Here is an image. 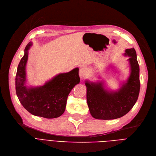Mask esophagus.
<instances>
[{
  "instance_id": "esophagus-1",
  "label": "esophagus",
  "mask_w": 156,
  "mask_h": 156,
  "mask_svg": "<svg viewBox=\"0 0 156 156\" xmlns=\"http://www.w3.org/2000/svg\"><path fill=\"white\" fill-rule=\"evenodd\" d=\"M88 69L86 68H81L79 71V75L80 77L83 78L87 75Z\"/></svg>"
}]
</instances>
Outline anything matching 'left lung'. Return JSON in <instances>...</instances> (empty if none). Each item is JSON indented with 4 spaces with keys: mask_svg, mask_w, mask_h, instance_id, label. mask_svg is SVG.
Listing matches in <instances>:
<instances>
[{
    "mask_svg": "<svg viewBox=\"0 0 156 156\" xmlns=\"http://www.w3.org/2000/svg\"><path fill=\"white\" fill-rule=\"evenodd\" d=\"M130 66V75L117 91L105 89L103 81H85L87 101L90 112L97 119H114L125 116L136 103L140 92V68L134 48L126 49Z\"/></svg>",
    "mask_w": 156,
    "mask_h": 156,
    "instance_id": "left-lung-1",
    "label": "left lung"
}]
</instances>
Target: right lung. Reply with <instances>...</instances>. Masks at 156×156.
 Instances as JSON below:
<instances>
[{"mask_svg":"<svg viewBox=\"0 0 156 156\" xmlns=\"http://www.w3.org/2000/svg\"><path fill=\"white\" fill-rule=\"evenodd\" d=\"M32 45L29 42L18 66L16 75V92L23 107L34 116L52 119L61 116L64 113L69 94L80 81L79 69L60 73L42 86H26V66L28 50Z\"/></svg>","mask_w":156,"mask_h":156,"instance_id":"right-lung-1","label":"right lung"}]
</instances>
